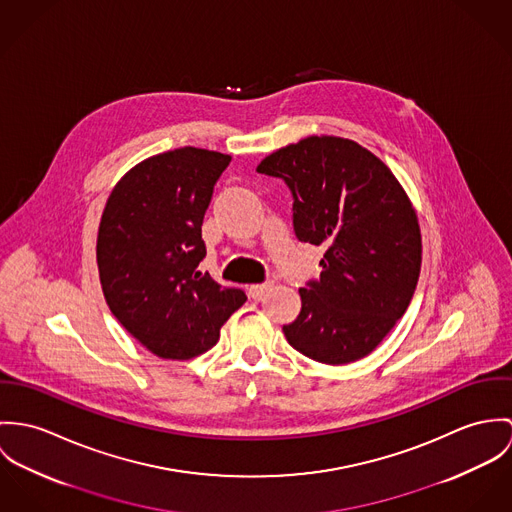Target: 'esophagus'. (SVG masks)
I'll list each match as a JSON object with an SVG mask.
<instances>
[{
    "label": "esophagus",
    "mask_w": 512,
    "mask_h": 512,
    "mask_svg": "<svg viewBox=\"0 0 512 512\" xmlns=\"http://www.w3.org/2000/svg\"><path fill=\"white\" fill-rule=\"evenodd\" d=\"M273 288V283H261V284H251L249 286V296L251 298H261L267 290H271Z\"/></svg>",
    "instance_id": "obj_1"
}]
</instances>
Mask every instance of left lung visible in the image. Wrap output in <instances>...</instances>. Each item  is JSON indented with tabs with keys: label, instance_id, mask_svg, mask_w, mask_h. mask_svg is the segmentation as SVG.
Returning a JSON list of instances; mask_svg holds the SVG:
<instances>
[{
	"label": "left lung",
	"instance_id": "1",
	"mask_svg": "<svg viewBox=\"0 0 512 512\" xmlns=\"http://www.w3.org/2000/svg\"><path fill=\"white\" fill-rule=\"evenodd\" d=\"M257 171L292 190L296 237L326 247L320 281L298 290L302 310L284 326L286 340L326 365L367 357L404 316L420 277L422 235L406 190L377 155L336 135L286 145Z\"/></svg>",
	"mask_w": 512,
	"mask_h": 512
}]
</instances>
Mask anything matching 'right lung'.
<instances>
[{"label":"right lung","mask_w":512,"mask_h":512,"mask_svg":"<svg viewBox=\"0 0 512 512\" xmlns=\"http://www.w3.org/2000/svg\"><path fill=\"white\" fill-rule=\"evenodd\" d=\"M229 161L198 147L153 155L117 180L102 212L96 261L106 302L161 359L184 361L214 347L247 300L198 271L204 214Z\"/></svg>","instance_id":"obj_1"}]
</instances>
